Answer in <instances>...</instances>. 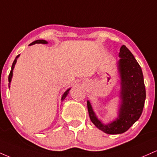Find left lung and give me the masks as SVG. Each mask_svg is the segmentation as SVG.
Returning a JSON list of instances; mask_svg holds the SVG:
<instances>
[{
	"mask_svg": "<svg viewBox=\"0 0 157 157\" xmlns=\"http://www.w3.org/2000/svg\"><path fill=\"white\" fill-rule=\"evenodd\" d=\"M119 70L121 74V97L122 99L119 118L110 124H104L96 118L87 101L90 119L95 126L108 134L122 133L140 119L146 98L143 73L131 52L122 45L119 53Z\"/></svg>",
	"mask_w": 157,
	"mask_h": 157,
	"instance_id": "obj_1",
	"label": "left lung"
}]
</instances>
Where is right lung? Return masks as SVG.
<instances>
[{"mask_svg": "<svg viewBox=\"0 0 157 157\" xmlns=\"http://www.w3.org/2000/svg\"><path fill=\"white\" fill-rule=\"evenodd\" d=\"M47 44V42L46 41V40H35V41H33V43H31L29 45H33V44ZM18 56H19V55L16 56V58H15V59L14 60L13 63H12V68H11V71H10V75H9V78H8V79H9V82H10H10H11V79H12V70H13V69H14V67H15V63H16L17 59V58H18ZM9 87H10V84H9ZM70 90V89H68L67 90L66 92H65V93H64V95H63V96H62V98H61V99L64 100V98H66V96H67L68 93H69Z\"/></svg>", "mask_w": 157, "mask_h": 157, "instance_id": "right-lung-1", "label": "right lung"}]
</instances>
